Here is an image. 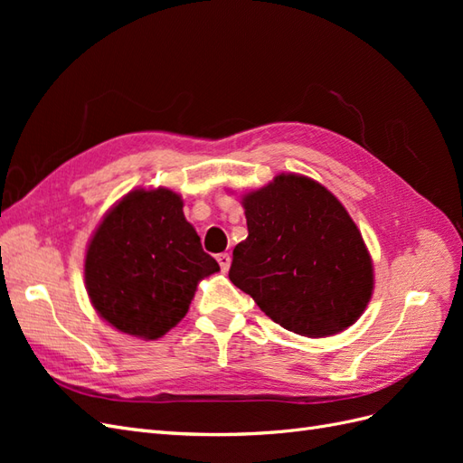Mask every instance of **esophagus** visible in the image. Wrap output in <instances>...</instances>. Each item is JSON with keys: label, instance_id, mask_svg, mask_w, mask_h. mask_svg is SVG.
Segmentation results:
<instances>
[{"label": "esophagus", "instance_id": "obj_1", "mask_svg": "<svg viewBox=\"0 0 463 463\" xmlns=\"http://www.w3.org/2000/svg\"><path fill=\"white\" fill-rule=\"evenodd\" d=\"M218 264H220V269L226 272L230 269V264H232V257L228 253H220L218 255Z\"/></svg>", "mask_w": 463, "mask_h": 463}]
</instances>
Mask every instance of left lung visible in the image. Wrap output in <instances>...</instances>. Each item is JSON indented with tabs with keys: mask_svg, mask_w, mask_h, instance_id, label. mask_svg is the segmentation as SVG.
Segmentation results:
<instances>
[{
	"mask_svg": "<svg viewBox=\"0 0 463 463\" xmlns=\"http://www.w3.org/2000/svg\"><path fill=\"white\" fill-rule=\"evenodd\" d=\"M247 240L230 279L279 326L307 338L352 326L373 296V260L355 222L317 181L276 175L243 197Z\"/></svg>",
	"mask_w": 463,
	"mask_h": 463,
	"instance_id": "1",
	"label": "left lung"
}]
</instances>
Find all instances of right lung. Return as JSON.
Segmentation results:
<instances>
[{
	"mask_svg": "<svg viewBox=\"0 0 463 463\" xmlns=\"http://www.w3.org/2000/svg\"><path fill=\"white\" fill-rule=\"evenodd\" d=\"M220 270L170 189H135L109 210L87 249L96 313L135 338L156 340L185 317L199 279Z\"/></svg>",
	"mask_w": 463,
	"mask_h": 463,
	"instance_id": "obj_1",
	"label": "right lung"
}]
</instances>
